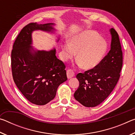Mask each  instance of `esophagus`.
I'll use <instances>...</instances> for the list:
<instances>
[{
  "label": "esophagus",
  "mask_w": 135,
  "mask_h": 135,
  "mask_svg": "<svg viewBox=\"0 0 135 135\" xmlns=\"http://www.w3.org/2000/svg\"><path fill=\"white\" fill-rule=\"evenodd\" d=\"M67 75L68 79H71L74 76V72L71 69H68L67 71Z\"/></svg>",
  "instance_id": "obj_1"
}]
</instances>
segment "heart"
Returning <instances> with one entry per match:
<instances>
[{
	"instance_id": "heart-1",
	"label": "heart",
	"mask_w": 135,
	"mask_h": 135,
	"mask_svg": "<svg viewBox=\"0 0 135 135\" xmlns=\"http://www.w3.org/2000/svg\"><path fill=\"white\" fill-rule=\"evenodd\" d=\"M108 45L96 31L86 30L74 35L62 45L63 58H71L77 53V60L84 69L90 70L99 64L107 53Z\"/></svg>"
}]
</instances>
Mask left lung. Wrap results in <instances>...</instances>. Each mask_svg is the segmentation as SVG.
I'll use <instances>...</instances> for the list:
<instances>
[{
    "label": "left lung",
    "mask_w": 135,
    "mask_h": 135,
    "mask_svg": "<svg viewBox=\"0 0 135 135\" xmlns=\"http://www.w3.org/2000/svg\"><path fill=\"white\" fill-rule=\"evenodd\" d=\"M111 49L99 65L77 75L79 87L74 94L77 101L86 107L102 103L115 88L120 77L123 52L117 32L110 30Z\"/></svg>",
    "instance_id": "8db88e82"
}]
</instances>
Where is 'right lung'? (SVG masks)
<instances>
[{"mask_svg":"<svg viewBox=\"0 0 135 135\" xmlns=\"http://www.w3.org/2000/svg\"><path fill=\"white\" fill-rule=\"evenodd\" d=\"M53 24L31 22L18 35L11 52L13 81L27 100L43 105L55 97L58 86L67 80L65 65L55 55L56 50L33 52L31 33L36 30L51 31Z\"/></svg>","mask_w":135,"mask_h":135,"instance_id":"1","label":"right lung"}]
</instances>
